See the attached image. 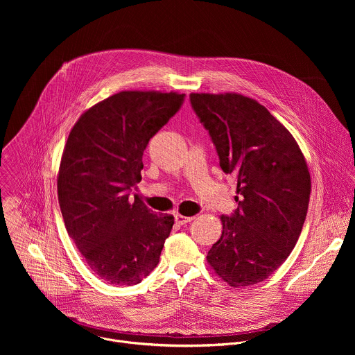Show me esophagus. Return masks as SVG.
Returning <instances> with one entry per match:
<instances>
[{
    "label": "esophagus",
    "mask_w": 355,
    "mask_h": 355,
    "mask_svg": "<svg viewBox=\"0 0 355 355\" xmlns=\"http://www.w3.org/2000/svg\"><path fill=\"white\" fill-rule=\"evenodd\" d=\"M193 218H194V217H186V216L179 214V213H176V214H175V221H176L178 224H180V225H183V224H187V223L193 221Z\"/></svg>",
    "instance_id": "esophagus-1"
}]
</instances>
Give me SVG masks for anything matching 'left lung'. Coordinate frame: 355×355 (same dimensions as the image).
Segmentation results:
<instances>
[{"label": "left lung", "mask_w": 355, "mask_h": 355, "mask_svg": "<svg viewBox=\"0 0 355 355\" xmlns=\"http://www.w3.org/2000/svg\"><path fill=\"white\" fill-rule=\"evenodd\" d=\"M224 173L236 179L231 216L207 253L232 287L263 282L293 252L302 232L310 175L288 130L261 103L241 94H190Z\"/></svg>", "instance_id": "1"}]
</instances>
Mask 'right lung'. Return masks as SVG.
<instances>
[{
	"instance_id": "1",
	"label": "right lung",
	"mask_w": 355,
	"mask_h": 355,
	"mask_svg": "<svg viewBox=\"0 0 355 355\" xmlns=\"http://www.w3.org/2000/svg\"><path fill=\"white\" fill-rule=\"evenodd\" d=\"M186 94L121 92L85 112L69 132L57 191L69 238L109 284L141 283L159 261L173 216L155 214L131 189L153 137Z\"/></svg>"
}]
</instances>
